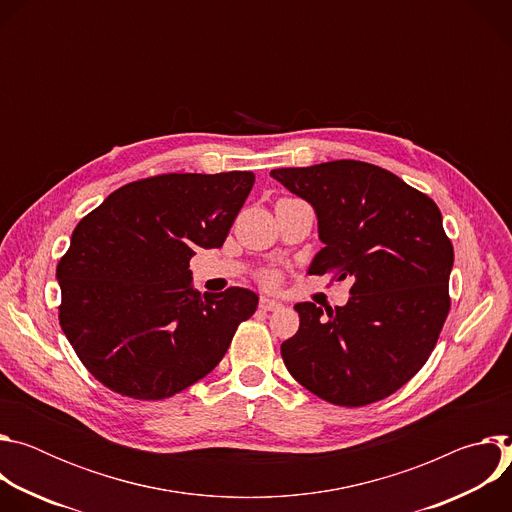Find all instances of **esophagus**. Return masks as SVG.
Returning a JSON list of instances; mask_svg holds the SVG:
<instances>
[{"instance_id": "obj_1", "label": "esophagus", "mask_w": 512, "mask_h": 512, "mask_svg": "<svg viewBox=\"0 0 512 512\" xmlns=\"http://www.w3.org/2000/svg\"><path fill=\"white\" fill-rule=\"evenodd\" d=\"M259 306H261V310H267V312H273V310H279L283 304L279 302V300H271V298H261V302H259Z\"/></svg>"}]
</instances>
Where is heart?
Returning a JSON list of instances; mask_svg holds the SVG:
<instances>
[{
	"label": "heart",
	"instance_id": "obj_1",
	"mask_svg": "<svg viewBox=\"0 0 512 512\" xmlns=\"http://www.w3.org/2000/svg\"><path fill=\"white\" fill-rule=\"evenodd\" d=\"M267 281H269V283H273V281H275V277H273V275H267Z\"/></svg>",
	"mask_w": 512,
	"mask_h": 512
}]
</instances>
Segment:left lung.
I'll use <instances>...</instances> for the list:
<instances>
[{"instance_id":"obj_1","label":"left lung","mask_w":512,"mask_h":512,"mask_svg":"<svg viewBox=\"0 0 512 512\" xmlns=\"http://www.w3.org/2000/svg\"><path fill=\"white\" fill-rule=\"evenodd\" d=\"M271 176L316 212L324 247L308 273L354 281L344 306H294L300 330L281 344L287 371L334 405L389 397L423 367L450 312L454 247L440 208L367 162L279 168Z\"/></svg>"}]
</instances>
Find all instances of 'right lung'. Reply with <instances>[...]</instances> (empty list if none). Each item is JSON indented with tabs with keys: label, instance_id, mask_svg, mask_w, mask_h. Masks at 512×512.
Masks as SVG:
<instances>
[{
	"label": "right lung",
	"instance_id": "add662e5",
	"mask_svg": "<svg viewBox=\"0 0 512 512\" xmlns=\"http://www.w3.org/2000/svg\"><path fill=\"white\" fill-rule=\"evenodd\" d=\"M253 172L164 174L111 192L72 231L56 267L60 326L89 373L111 391L156 401L206 377L255 291L192 287L196 249L223 247Z\"/></svg>",
	"mask_w": 512,
	"mask_h": 512
}]
</instances>
